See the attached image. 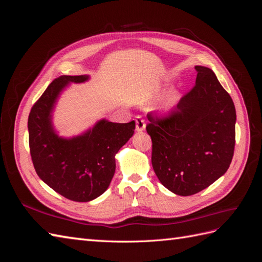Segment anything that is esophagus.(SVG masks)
I'll list each match as a JSON object with an SVG mask.
<instances>
[{
    "label": "esophagus",
    "mask_w": 262,
    "mask_h": 262,
    "mask_svg": "<svg viewBox=\"0 0 262 262\" xmlns=\"http://www.w3.org/2000/svg\"><path fill=\"white\" fill-rule=\"evenodd\" d=\"M136 123H137V131L138 132H142L145 130V121H144V118L142 117L141 115L136 117Z\"/></svg>",
    "instance_id": "34e87169"
}]
</instances>
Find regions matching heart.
I'll return each mask as SVG.
<instances>
[{
	"label": "heart",
	"instance_id": "1",
	"mask_svg": "<svg viewBox=\"0 0 262 262\" xmlns=\"http://www.w3.org/2000/svg\"><path fill=\"white\" fill-rule=\"evenodd\" d=\"M177 100H178V97L176 96V95H169V96L164 101V108H171L173 105L176 104Z\"/></svg>",
	"mask_w": 262,
	"mask_h": 262
}]
</instances>
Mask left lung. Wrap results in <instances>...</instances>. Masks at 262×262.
I'll return each instance as SVG.
<instances>
[{
    "mask_svg": "<svg viewBox=\"0 0 262 262\" xmlns=\"http://www.w3.org/2000/svg\"><path fill=\"white\" fill-rule=\"evenodd\" d=\"M195 85L164 116L147 114L152 165L164 187L192 195L224 175L235 147L232 97L209 68L196 66Z\"/></svg>",
    "mask_w": 262,
    "mask_h": 262,
    "instance_id": "obj_1",
    "label": "left lung"
}]
</instances>
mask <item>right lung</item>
<instances>
[{
	"instance_id": "1",
	"label": "right lung",
	"mask_w": 262,
	"mask_h": 262,
	"mask_svg": "<svg viewBox=\"0 0 262 262\" xmlns=\"http://www.w3.org/2000/svg\"><path fill=\"white\" fill-rule=\"evenodd\" d=\"M86 75H62L53 80L28 117L29 150L37 175L55 192L75 202H89L104 193L112 181L115 155L133 136L136 122L100 120L80 137L62 139L54 133L51 113L60 92Z\"/></svg>"
}]
</instances>
